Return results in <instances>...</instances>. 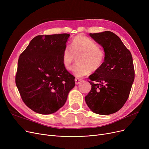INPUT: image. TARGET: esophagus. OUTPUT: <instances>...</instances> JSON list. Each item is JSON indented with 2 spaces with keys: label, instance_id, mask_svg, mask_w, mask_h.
I'll return each mask as SVG.
<instances>
[{
  "label": "esophagus",
  "instance_id": "1",
  "mask_svg": "<svg viewBox=\"0 0 149 149\" xmlns=\"http://www.w3.org/2000/svg\"><path fill=\"white\" fill-rule=\"evenodd\" d=\"M81 81H82V80L80 79H79V78H75V79L76 84H79L80 82H81Z\"/></svg>",
  "mask_w": 149,
  "mask_h": 149
}]
</instances>
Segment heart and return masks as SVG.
Here are the masks:
<instances>
[{
  "label": "heart",
  "mask_w": 149,
  "mask_h": 149,
  "mask_svg": "<svg viewBox=\"0 0 149 149\" xmlns=\"http://www.w3.org/2000/svg\"><path fill=\"white\" fill-rule=\"evenodd\" d=\"M70 46H66L63 52L62 62L65 68L70 70L77 57L78 64L73 69L77 77L96 72L103 65L106 52L90 38L77 35L73 38Z\"/></svg>",
  "instance_id": "obj_1"
}]
</instances>
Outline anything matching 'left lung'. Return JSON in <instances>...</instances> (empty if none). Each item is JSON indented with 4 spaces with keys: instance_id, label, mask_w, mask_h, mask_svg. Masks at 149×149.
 <instances>
[{
    "instance_id": "8db88e82",
    "label": "left lung",
    "mask_w": 149,
    "mask_h": 149,
    "mask_svg": "<svg viewBox=\"0 0 149 149\" xmlns=\"http://www.w3.org/2000/svg\"><path fill=\"white\" fill-rule=\"evenodd\" d=\"M106 52L103 65L89 76L92 88L85 97L94 113L110 115L118 112L127 100L135 79L132 54L120 37L111 31L90 33Z\"/></svg>"
}]
</instances>
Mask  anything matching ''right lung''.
Instances as JSON below:
<instances>
[{
  "label": "right lung",
  "mask_w": 149,
  "mask_h": 149,
  "mask_svg": "<svg viewBox=\"0 0 149 149\" xmlns=\"http://www.w3.org/2000/svg\"><path fill=\"white\" fill-rule=\"evenodd\" d=\"M69 36H37L20 55L15 84L23 102L35 112L47 115L57 112L75 86L74 76L62 62Z\"/></svg>",
  "instance_id": "add662e5"
}]
</instances>
